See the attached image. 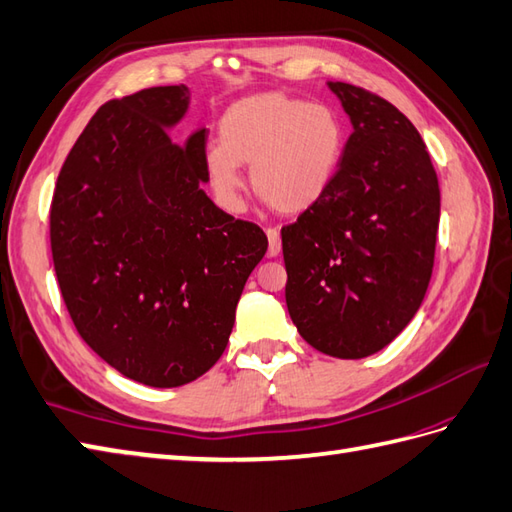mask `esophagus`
Wrapping results in <instances>:
<instances>
[{
    "mask_svg": "<svg viewBox=\"0 0 512 512\" xmlns=\"http://www.w3.org/2000/svg\"><path fill=\"white\" fill-rule=\"evenodd\" d=\"M267 239H269L267 254H269L271 258H276V256L282 252V241H280L278 228H267Z\"/></svg>",
    "mask_w": 512,
    "mask_h": 512,
    "instance_id": "obj_1",
    "label": "esophagus"
}]
</instances>
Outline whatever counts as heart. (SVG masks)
<instances>
[{"label":"heart","instance_id":"b5f03b06","mask_svg":"<svg viewBox=\"0 0 512 512\" xmlns=\"http://www.w3.org/2000/svg\"><path fill=\"white\" fill-rule=\"evenodd\" d=\"M343 154V130L332 110L282 93L241 99L219 121V143L206 152V176L217 202L241 210L249 167L254 191L282 215L313 208Z\"/></svg>","mask_w":512,"mask_h":512}]
</instances>
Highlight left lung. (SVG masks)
Wrapping results in <instances>:
<instances>
[{"label":"left lung","instance_id":"obj_1","mask_svg":"<svg viewBox=\"0 0 512 512\" xmlns=\"http://www.w3.org/2000/svg\"><path fill=\"white\" fill-rule=\"evenodd\" d=\"M354 132L319 202L282 228L286 306L334 358L380 352L428 291L441 191L426 143L380 95L330 82Z\"/></svg>","mask_w":512,"mask_h":512}]
</instances>
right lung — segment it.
Masks as SVG:
<instances>
[{
	"mask_svg": "<svg viewBox=\"0 0 512 512\" xmlns=\"http://www.w3.org/2000/svg\"><path fill=\"white\" fill-rule=\"evenodd\" d=\"M189 99L180 84L106 102L71 147L49 210L73 326L110 367L154 389L217 363L267 252L256 223L223 213L202 189L208 132L171 141Z\"/></svg>",
	"mask_w": 512,
	"mask_h": 512,
	"instance_id": "1",
	"label": "right lung"
}]
</instances>
